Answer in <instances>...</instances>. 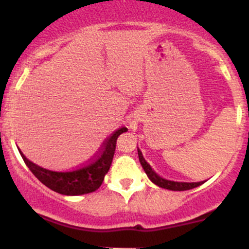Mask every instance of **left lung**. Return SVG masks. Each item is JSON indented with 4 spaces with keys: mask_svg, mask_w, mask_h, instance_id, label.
I'll return each mask as SVG.
<instances>
[{
    "mask_svg": "<svg viewBox=\"0 0 249 249\" xmlns=\"http://www.w3.org/2000/svg\"><path fill=\"white\" fill-rule=\"evenodd\" d=\"M139 150V159H140V162L141 165H142L143 170H144V172L147 173L148 178H149L150 180H152L154 184L159 185V187L164 188V189H169V190H177V192H182V190H189V189H193V188H196L199 187V185L203 184L205 182H197V183H187V182H173V180H167V179H164V178H161L160 176H158L157 173L152 170V167H150V165L148 164L147 161L144 160V158H143L142 153H141L140 149Z\"/></svg>",
    "mask_w": 249,
    "mask_h": 249,
    "instance_id": "8db88e82",
    "label": "left lung"
}]
</instances>
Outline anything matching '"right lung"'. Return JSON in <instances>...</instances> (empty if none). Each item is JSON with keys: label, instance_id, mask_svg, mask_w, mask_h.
Returning <instances> with one entry per match:
<instances>
[{"label": "right lung", "instance_id": "add662e5", "mask_svg": "<svg viewBox=\"0 0 249 249\" xmlns=\"http://www.w3.org/2000/svg\"><path fill=\"white\" fill-rule=\"evenodd\" d=\"M126 131V127H120L113 132L112 136L105 141L100 152L91 161L71 171H52L43 169L30 161L20 150L19 152L30 171L49 189L62 195H83L95 192L101 187L105 175L108 172L114 157L118 136Z\"/></svg>", "mask_w": 249, "mask_h": 249}]
</instances>
